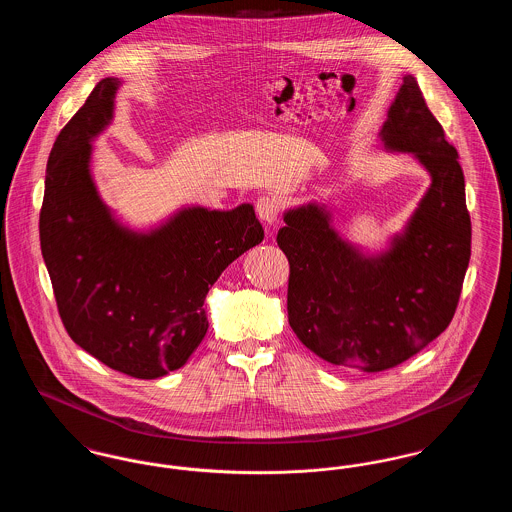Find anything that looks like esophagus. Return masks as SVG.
Wrapping results in <instances>:
<instances>
[{"mask_svg": "<svg viewBox=\"0 0 512 512\" xmlns=\"http://www.w3.org/2000/svg\"><path fill=\"white\" fill-rule=\"evenodd\" d=\"M255 209H257L259 219L263 220L265 224H268V226H274V224H276L278 215H280V205H278L276 197H272V195H261V197L257 199Z\"/></svg>", "mask_w": 512, "mask_h": 512, "instance_id": "1", "label": "esophagus"}]
</instances>
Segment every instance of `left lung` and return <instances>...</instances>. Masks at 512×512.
<instances>
[{"label":"left lung","instance_id":"obj_1","mask_svg":"<svg viewBox=\"0 0 512 512\" xmlns=\"http://www.w3.org/2000/svg\"><path fill=\"white\" fill-rule=\"evenodd\" d=\"M380 140L413 153L432 176L386 253L366 257L341 240L317 203L290 209L276 238L290 263L288 320L295 336L320 359L363 372L405 363L449 326L472 242L459 153L413 74L403 76Z\"/></svg>","mask_w":512,"mask_h":512}]
</instances>
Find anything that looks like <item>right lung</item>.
<instances>
[{
    "label": "right lung",
    "instance_id": "add662e5",
    "mask_svg": "<svg viewBox=\"0 0 512 512\" xmlns=\"http://www.w3.org/2000/svg\"><path fill=\"white\" fill-rule=\"evenodd\" d=\"M119 84L98 82L53 144L40 245L74 343L113 370L153 380L186 365L209 328V288L265 232L249 203L188 207L147 234L115 220L90 174V142L113 119Z\"/></svg>",
    "mask_w": 512,
    "mask_h": 512
}]
</instances>
